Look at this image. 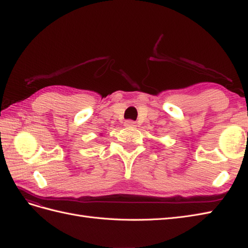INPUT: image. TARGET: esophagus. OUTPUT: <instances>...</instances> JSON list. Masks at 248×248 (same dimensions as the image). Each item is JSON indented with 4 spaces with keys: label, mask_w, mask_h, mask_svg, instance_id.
I'll use <instances>...</instances> for the list:
<instances>
[{
    "label": "esophagus",
    "mask_w": 248,
    "mask_h": 248,
    "mask_svg": "<svg viewBox=\"0 0 248 248\" xmlns=\"http://www.w3.org/2000/svg\"><path fill=\"white\" fill-rule=\"evenodd\" d=\"M135 121H133V120H127L124 123V127H128V128H133V127H135Z\"/></svg>",
    "instance_id": "34e87169"
}]
</instances>
